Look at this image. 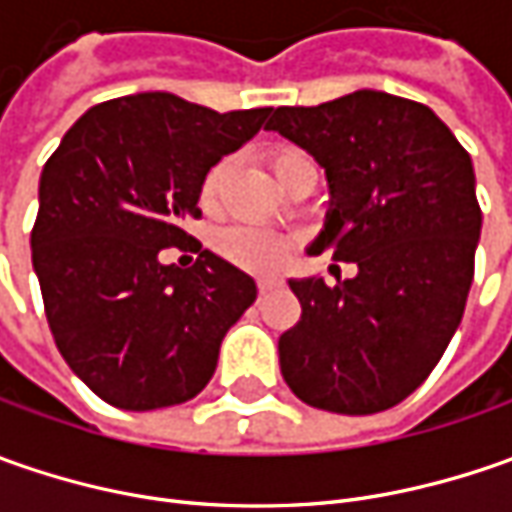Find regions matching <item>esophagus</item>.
<instances>
[{
  "label": "esophagus",
  "instance_id": "1",
  "mask_svg": "<svg viewBox=\"0 0 512 512\" xmlns=\"http://www.w3.org/2000/svg\"><path fill=\"white\" fill-rule=\"evenodd\" d=\"M273 287H279L276 279H270V276H262V279H259V293H267V290H273Z\"/></svg>",
  "mask_w": 512,
  "mask_h": 512
}]
</instances>
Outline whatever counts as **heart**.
Wrapping results in <instances>:
<instances>
[{"mask_svg":"<svg viewBox=\"0 0 512 512\" xmlns=\"http://www.w3.org/2000/svg\"><path fill=\"white\" fill-rule=\"evenodd\" d=\"M307 162L305 153L290 148H279L273 153H267V165L273 170V176L285 179L290 170L296 165ZM227 173H230V162H219L213 168L207 170L205 182H202V205L207 210L219 205L222 199V187L227 182ZM216 247L222 250V256H227L230 262L236 265L250 267V270H273L285 262L287 250H290V242L279 233H270V230H259V227H227L216 236Z\"/></svg>","mask_w":512,"mask_h":512,"instance_id":"1","label":"heart"}]
</instances>
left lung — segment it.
<instances>
[{"label":"left lung","mask_w":512,"mask_h":512,"mask_svg":"<svg viewBox=\"0 0 512 512\" xmlns=\"http://www.w3.org/2000/svg\"><path fill=\"white\" fill-rule=\"evenodd\" d=\"M267 130L325 168L330 207L307 253L359 267L333 287L287 279L302 319L279 339L282 376L319 410H387L430 376L462 322L482 236L473 162L427 105L382 90L276 108Z\"/></svg>","instance_id":"8db88e82"}]
</instances>
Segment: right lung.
<instances>
[{"label":"right lung","mask_w":512,"mask_h":512,"mask_svg":"<svg viewBox=\"0 0 512 512\" xmlns=\"http://www.w3.org/2000/svg\"><path fill=\"white\" fill-rule=\"evenodd\" d=\"M273 108L216 110L165 90L102 102L62 136L39 179L30 233L50 333L70 370L122 410H159L205 390L256 282L190 247L207 170L250 142Z\"/></svg>","instance_id":"obj_1"}]
</instances>
